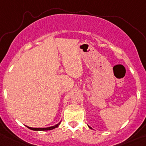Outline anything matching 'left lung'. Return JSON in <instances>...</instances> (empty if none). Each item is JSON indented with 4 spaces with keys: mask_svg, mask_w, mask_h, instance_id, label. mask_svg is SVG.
I'll return each mask as SVG.
<instances>
[{
    "mask_svg": "<svg viewBox=\"0 0 146 146\" xmlns=\"http://www.w3.org/2000/svg\"><path fill=\"white\" fill-rule=\"evenodd\" d=\"M89 128H91V127H89Z\"/></svg>",
    "mask_w": 146,
    "mask_h": 146,
    "instance_id": "8db88e82",
    "label": "left lung"
}]
</instances>
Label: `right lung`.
Returning <instances> with one entry per match:
<instances>
[{
  "mask_svg": "<svg viewBox=\"0 0 146 146\" xmlns=\"http://www.w3.org/2000/svg\"><path fill=\"white\" fill-rule=\"evenodd\" d=\"M60 122L58 123V124L55 125L54 126H52V127H46V128H33V127H28V126H26L27 127H28L29 129H33V130H35V131H44V130H50V129H54V128H56L57 127L59 126V125L60 124Z\"/></svg>",
  "mask_w": 146,
  "mask_h": 146,
  "instance_id": "1",
  "label": "right lung"
}]
</instances>
